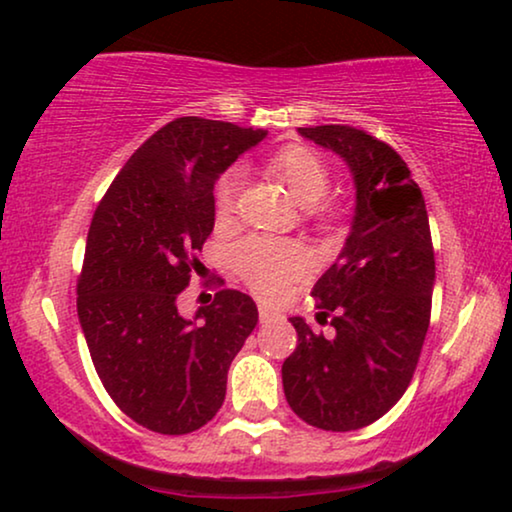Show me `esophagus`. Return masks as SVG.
Wrapping results in <instances>:
<instances>
[{"instance_id": "obj_1", "label": "esophagus", "mask_w": 512, "mask_h": 512, "mask_svg": "<svg viewBox=\"0 0 512 512\" xmlns=\"http://www.w3.org/2000/svg\"><path fill=\"white\" fill-rule=\"evenodd\" d=\"M273 317H276V312H273L269 305H259V322H271Z\"/></svg>"}]
</instances>
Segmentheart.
Returning <instances> with one entry per match:
<instances>
[{"label":"heart","mask_w":512,"mask_h":512,"mask_svg":"<svg viewBox=\"0 0 512 512\" xmlns=\"http://www.w3.org/2000/svg\"><path fill=\"white\" fill-rule=\"evenodd\" d=\"M269 172L278 181L285 183L289 193L301 207H308L310 216L319 220H331L333 211L322 207V197L329 193L331 172L324 158L308 147L294 144V147L280 149L269 158ZM241 186V172L230 170L216 183L213 193V207L220 220L230 218L234 213L236 193ZM234 266L246 285L262 299H276L285 292L289 282H294L308 269L310 255L299 241L273 239V236H248L232 253Z\"/></svg>","instance_id":"heart-1"}]
</instances>
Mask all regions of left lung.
I'll list each match as a JSON object with an SVG mask.
<instances>
[{"instance_id": "1", "label": "left lung", "mask_w": 512, "mask_h": 512, "mask_svg": "<svg viewBox=\"0 0 512 512\" xmlns=\"http://www.w3.org/2000/svg\"><path fill=\"white\" fill-rule=\"evenodd\" d=\"M345 160L356 211L345 248L315 294L333 338L292 317L299 342L282 363L289 407L312 427L375 423L407 391L430 326L434 250L425 200L395 149L354 126L299 128Z\"/></svg>"}]
</instances>
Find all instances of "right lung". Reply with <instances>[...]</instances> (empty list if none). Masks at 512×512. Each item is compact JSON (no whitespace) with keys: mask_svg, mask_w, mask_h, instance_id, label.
Here are the masks:
<instances>
[{"mask_svg":"<svg viewBox=\"0 0 512 512\" xmlns=\"http://www.w3.org/2000/svg\"><path fill=\"white\" fill-rule=\"evenodd\" d=\"M266 131L181 117L142 144L94 211L78 317L114 404L158 434H188L223 407L227 370L257 326L248 294L220 289L193 319L177 308L213 232V186Z\"/></svg>","mask_w":512,"mask_h":512,"instance_id":"right-lung-1","label":"right lung"}]
</instances>
